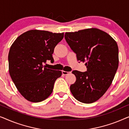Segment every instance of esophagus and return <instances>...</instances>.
Instances as JSON below:
<instances>
[{
	"instance_id": "obj_1",
	"label": "esophagus",
	"mask_w": 129,
	"mask_h": 129,
	"mask_svg": "<svg viewBox=\"0 0 129 129\" xmlns=\"http://www.w3.org/2000/svg\"><path fill=\"white\" fill-rule=\"evenodd\" d=\"M69 73H70V72H66V71H64V70H63L62 71V74L63 75H67Z\"/></svg>"
}]
</instances>
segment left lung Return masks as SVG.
<instances>
[{
  "label": "left lung",
  "mask_w": 129,
  "mask_h": 129,
  "mask_svg": "<svg viewBox=\"0 0 129 129\" xmlns=\"http://www.w3.org/2000/svg\"><path fill=\"white\" fill-rule=\"evenodd\" d=\"M65 39L76 54L78 61L86 62L87 72H72L76 77L70 87L76 99L91 103L106 93L113 80L119 66L116 42L105 31L97 28L66 32Z\"/></svg>",
  "instance_id": "left-lung-1"
}]
</instances>
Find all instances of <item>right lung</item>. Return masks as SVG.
Wrapping results in <instances>:
<instances>
[{"instance_id":"add662e5","label":"right lung","mask_w":129,"mask_h":129,"mask_svg":"<svg viewBox=\"0 0 129 129\" xmlns=\"http://www.w3.org/2000/svg\"><path fill=\"white\" fill-rule=\"evenodd\" d=\"M64 33L30 30L20 35L10 48L9 72L19 93L31 102L43 101L52 94L61 71L44 66L53 61L52 54Z\"/></svg>"}]
</instances>
